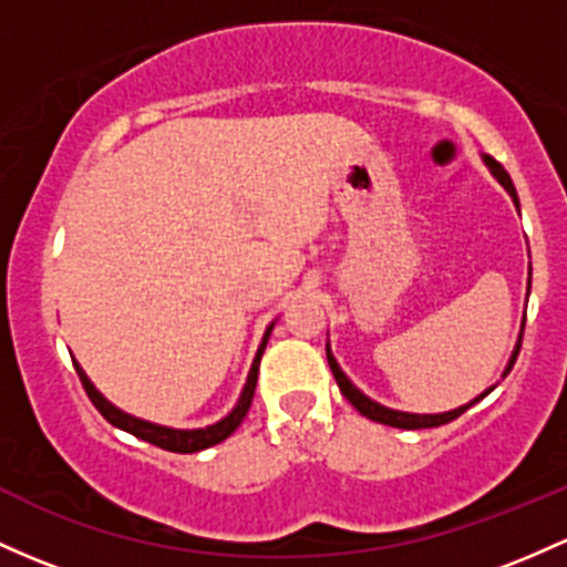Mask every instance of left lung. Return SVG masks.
Instances as JSON below:
<instances>
[{
    "label": "left lung",
    "instance_id": "8db88e82",
    "mask_svg": "<svg viewBox=\"0 0 567 567\" xmlns=\"http://www.w3.org/2000/svg\"><path fill=\"white\" fill-rule=\"evenodd\" d=\"M484 162L489 164V169H492V173H495V178L501 181V184L505 186V192H508L511 197H514L516 208H519V197H516V188H514V184H511V175L505 173V169L501 167V162H495V159H492V156H484ZM519 349H522V334H519V343H516V349H514V357H511L508 368H505V375H508L511 368H514L516 357H519ZM327 362H330V370H332L334 381H338L340 392H343V398L349 400V403L354 405L357 411L362 413V416L373 419V422H379V424H389V427H400V430L441 427V424L454 422V419L462 416V413H465L467 408L476 405L478 400L484 398V394L492 392V389H489V392H484V394H481V398L473 400V403H467V405H462V408H454V411H446V413H403V411H392V408H383V405H379V403H373V400H370V398H364V394L359 392L354 383L346 379L343 370L338 368V362H334V357L330 354V346H327Z\"/></svg>",
    "mask_w": 567,
    "mask_h": 567
}]
</instances>
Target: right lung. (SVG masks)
<instances>
[{
	"label": "right lung",
	"mask_w": 567,
	"mask_h": 567,
	"mask_svg": "<svg viewBox=\"0 0 567 567\" xmlns=\"http://www.w3.org/2000/svg\"><path fill=\"white\" fill-rule=\"evenodd\" d=\"M270 330L272 327H267L265 338H261V346L257 351V359H254L251 364V373H248V381H246V389H243L240 400H237V405L233 408V413L229 416H224L221 422L210 424V427L205 430H169V427H159V424H151V422H143V419H135L130 416V413L118 411V408L107 403L105 398H102L100 392L94 389V383L86 379V373L81 370V364L75 362V370H78V379H81L83 389H86L89 400L94 403L96 411L102 413V416L107 419V422L113 424V427L124 430V432H132V435L140 437V441H148L154 443V446L164 449V452H175V454H194V452H203V449H210L216 446V443L227 441L233 432L240 427V422L246 419L248 408H251V400H254V392H257V375H259V359H261V351H265L267 346V338H270Z\"/></svg>",
	"instance_id": "1"
}]
</instances>
